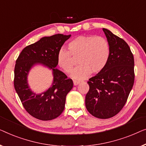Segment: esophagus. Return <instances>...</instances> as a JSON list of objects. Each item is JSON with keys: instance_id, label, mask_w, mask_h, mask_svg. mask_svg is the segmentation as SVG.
I'll return each mask as SVG.
<instances>
[{"instance_id": "1", "label": "esophagus", "mask_w": 146, "mask_h": 146, "mask_svg": "<svg viewBox=\"0 0 146 146\" xmlns=\"http://www.w3.org/2000/svg\"><path fill=\"white\" fill-rule=\"evenodd\" d=\"M80 83H81V81H76V80H74L73 81L74 85H77L78 84H79Z\"/></svg>"}]
</instances>
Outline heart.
<instances>
[{"label": "heart", "instance_id": "obj_1", "mask_svg": "<svg viewBox=\"0 0 146 146\" xmlns=\"http://www.w3.org/2000/svg\"><path fill=\"white\" fill-rule=\"evenodd\" d=\"M69 51L61 49L57 53V63L66 73H70L75 65L74 58H78L79 65L71 76L75 79H84L91 71H101L107 64L110 57V46L105 38L100 36H80L68 44Z\"/></svg>", "mask_w": 146, "mask_h": 146}]
</instances>
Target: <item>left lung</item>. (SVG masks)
<instances>
[{
  "label": "left lung",
  "mask_w": 146,
  "mask_h": 146,
  "mask_svg": "<svg viewBox=\"0 0 146 146\" xmlns=\"http://www.w3.org/2000/svg\"><path fill=\"white\" fill-rule=\"evenodd\" d=\"M102 30L110 46L105 67L87 82L85 97L88 111L98 118L114 116L122 109L134 83V59L128 44L105 28Z\"/></svg>",
  "instance_id": "obj_1"
}]
</instances>
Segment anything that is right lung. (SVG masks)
Here are the masks:
<instances>
[{
  "instance_id": "obj_1",
  "label": "right lung",
  "mask_w": 146,
  "mask_h": 146,
  "mask_svg": "<svg viewBox=\"0 0 146 146\" xmlns=\"http://www.w3.org/2000/svg\"><path fill=\"white\" fill-rule=\"evenodd\" d=\"M71 35L57 34L44 37L23 49L16 61L14 85L26 111L41 120H51L62 113L67 93L73 88L72 79L55 68L57 53ZM42 64L52 69L54 81L52 87L41 94L33 93L28 86L27 77L31 67Z\"/></svg>"
}]
</instances>
